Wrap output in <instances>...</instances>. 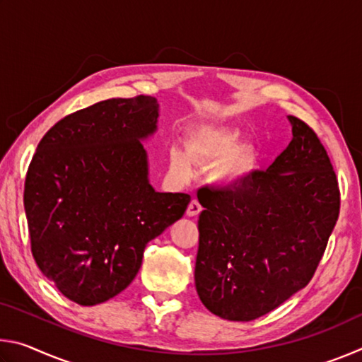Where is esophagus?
Here are the masks:
<instances>
[{
  "label": "esophagus",
  "mask_w": 362,
  "mask_h": 362,
  "mask_svg": "<svg viewBox=\"0 0 362 362\" xmlns=\"http://www.w3.org/2000/svg\"><path fill=\"white\" fill-rule=\"evenodd\" d=\"M201 211H203V207H201V204L198 203V199H192V203H189L187 207V216L196 217Z\"/></svg>",
  "instance_id": "obj_1"
}]
</instances>
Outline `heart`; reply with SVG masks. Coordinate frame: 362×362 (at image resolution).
I'll use <instances>...</instances> for the list:
<instances>
[{
  "mask_svg": "<svg viewBox=\"0 0 362 362\" xmlns=\"http://www.w3.org/2000/svg\"><path fill=\"white\" fill-rule=\"evenodd\" d=\"M241 132L231 126H203L194 129L185 150L174 145L169 150V169L177 179L188 180L196 166H212L214 185L235 192L254 179L260 155L252 145H240Z\"/></svg>",
  "mask_w": 362,
  "mask_h": 362,
  "instance_id": "b5f03b06",
  "label": "heart"
}]
</instances>
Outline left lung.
Masks as SVG:
<instances>
[{"label": "left lung", "instance_id": "1", "mask_svg": "<svg viewBox=\"0 0 362 362\" xmlns=\"http://www.w3.org/2000/svg\"><path fill=\"white\" fill-rule=\"evenodd\" d=\"M292 140L235 192L201 188L194 286L222 320L252 321L310 283L340 209L339 183L316 134L287 116Z\"/></svg>", "mask_w": 362, "mask_h": 362}]
</instances>
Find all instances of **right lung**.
I'll use <instances>...</instances> for the list:
<instances>
[{"instance_id":"obj_1","label":"right lung","mask_w":362,"mask_h":362,"mask_svg":"<svg viewBox=\"0 0 362 362\" xmlns=\"http://www.w3.org/2000/svg\"><path fill=\"white\" fill-rule=\"evenodd\" d=\"M155 97L108 99L60 119L30 163L23 206L41 273L71 302H107L132 283L145 246L183 217L189 194L150 183L144 142Z\"/></svg>"}]
</instances>
